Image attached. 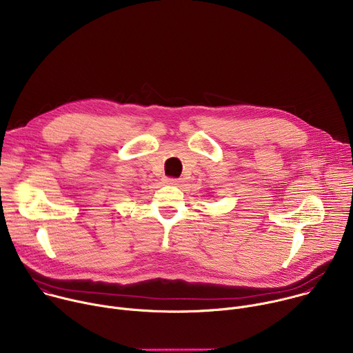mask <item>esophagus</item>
<instances>
[{
    "instance_id": "esophagus-1",
    "label": "esophagus",
    "mask_w": 353,
    "mask_h": 353,
    "mask_svg": "<svg viewBox=\"0 0 353 353\" xmlns=\"http://www.w3.org/2000/svg\"><path fill=\"white\" fill-rule=\"evenodd\" d=\"M166 183L170 184V185H180L181 180H180V179H174V177H168V179H166Z\"/></svg>"
}]
</instances>
